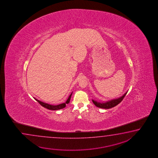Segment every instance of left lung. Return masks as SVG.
<instances>
[{
  "label": "left lung",
  "mask_w": 158,
  "mask_h": 158,
  "mask_svg": "<svg viewBox=\"0 0 158 158\" xmlns=\"http://www.w3.org/2000/svg\"><path fill=\"white\" fill-rule=\"evenodd\" d=\"M127 93V92L125 93L121 97L118 98L117 99H114L111 101H107L106 102H99L95 100H92V101L93 103L98 107L104 108V109H109V108L114 107V106L119 104L121 101H123V99H124Z\"/></svg>",
  "instance_id": "8db88e82"
}]
</instances>
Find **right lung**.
I'll use <instances>...</instances> for the list:
<instances>
[{
  "instance_id": "1",
  "label": "right lung",
  "mask_w": 158,
  "mask_h": 158,
  "mask_svg": "<svg viewBox=\"0 0 158 158\" xmlns=\"http://www.w3.org/2000/svg\"><path fill=\"white\" fill-rule=\"evenodd\" d=\"M72 94V93L71 95L69 96V97L68 98L67 100V101H66L65 103H61V104H58V105H55V106L51 105V104H48V103H44L43 102H41V101H39V100H37V99H35V98H34V99H35V100H36V101H37L42 106H43L44 107L47 108V109H48V110H60V109H62V108H64L65 107L66 104H68V103H69Z\"/></svg>"
}]
</instances>
